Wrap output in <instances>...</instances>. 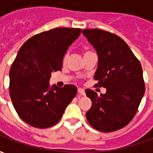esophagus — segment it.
<instances>
[{
    "label": "esophagus",
    "mask_w": 153,
    "mask_h": 153,
    "mask_svg": "<svg viewBox=\"0 0 153 153\" xmlns=\"http://www.w3.org/2000/svg\"><path fill=\"white\" fill-rule=\"evenodd\" d=\"M78 93H79V95H82V96H84V95H85V92H84V90L82 89V88H78Z\"/></svg>",
    "instance_id": "esophagus-1"
}]
</instances>
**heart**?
I'll use <instances>...</instances> for the list:
<instances>
[{"instance_id": "b5f03b06", "label": "heart", "mask_w": 153, "mask_h": 153, "mask_svg": "<svg viewBox=\"0 0 153 153\" xmlns=\"http://www.w3.org/2000/svg\"><path fill=\"white\" fill-rule=\"evenodd\" d=\"M91 52H92L91 51H83V56H87L88 54L91 53ZM66 58H67L66 56L64 57V61H65V60H66Z\"/></svg>"}]
</instances>
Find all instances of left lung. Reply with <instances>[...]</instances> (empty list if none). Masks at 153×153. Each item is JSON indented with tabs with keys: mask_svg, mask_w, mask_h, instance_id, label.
Instances as JSON below:
<instances>
[{
	"mask_svg": "<svg viewBox=\"0 0 153 153\" xmlns=\"http://www.w3.org/2000/svg\"><path fill=\"white\" fill-rule=\"evenodd\" d=\"M83 34L98 56L96 86L106 89L100 97L93 90H85L92 101L87 120L98 131H116L131 121L144 95L141 64L117 35L101 29H84Z\"/></svg>",
	"mask_w": 153,
	"mask_h": 153,
	"instance_id": "obj_1",
	"label": "left lung"
}]
</instances>
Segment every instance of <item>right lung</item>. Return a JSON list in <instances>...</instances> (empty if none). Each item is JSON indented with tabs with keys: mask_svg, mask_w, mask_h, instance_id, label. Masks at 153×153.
I'll return each instance as SVG.
<instances>
[{
	"mask_svg": "<svg viewBox=\"0 0 153 153\" xmlns=\"http://www.w3.org/2000/svg\"><path fill=\"white\" fill-rule=\"evenodd\" d=\"M80 28H58L41 33L20 47L10 70V96L19 117L36 128H48L62 117L77 93L74 85L50 86L52 72L61 70L67 49Z\"/></svg>",
	"mask_w": 153,
	"mask_h": 153,
	"instance_id": "obj_1",
	"label": "right lung"
}]
</instances>
